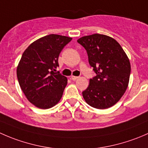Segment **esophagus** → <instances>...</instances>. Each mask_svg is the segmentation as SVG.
Returning <instances> with one entry per match:
<instances>
[{
    "instance_id": "34e87169",
    "label": "esophagus",
    "mask_w": 148,
    "mask_h": 148,
    "mask_svg": "<svg viewBox=\"0 0 148 148\" xmlns=\"http://www.w3.org/2000/svg\"><path fill=\"white\" fill-rule=\"evenodd\" d=\"M79 78V77H76V76H71V79H72V80H74V81H75V80H77V79H78Z\"/></svg>"
}]
</instances>
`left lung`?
<instances>
[{"mask_svg": "<svg viewBox=\"0 0 148 148\" xmlns=\"http://www.w3.org/2000/svg\"><path fill=\"white\" fill-rule=\"evenodd\" d=\"M77 42L86 49L89 64L97 74L82 92L85 102L100 110L112 107L129 84L131 66L126 53L115 39L103 34L85 36Z\"/></svg>", "mask_w": 148, "mask_h": 148, "instance_id": "left-lung-1", "label": "left lung"}]
</instances>
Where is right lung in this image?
<instances>
[{
	"label": "right lung",
	"mask_w": 148,
	"mask_h": 148,
	"mask_svg": "<svg viewBox=\"0 0 148 148\" xmlns=\"http://www.w3.org/2000/svg\"><path fill=\"white\" fill-rule=\"evenodd\" d=\"M71 37L49 34L30 44L17 66L19 85L31 104L40 109H49L60 101L67 78L56 72L58 59Z\"/></svg>",
	"instance_id": "add662e5"
}]
</instances>
